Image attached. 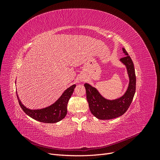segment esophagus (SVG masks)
Returning a JSON list of instances; mask_svg holds the SVG:
<instances>
[{"mask_svg":"<svg viewBox=\"0 0 160 160\" xmlns=\"http://www.w3.org/2000/svg\"><path fill=\"white\" fill-rule=\"evenodd\" d=\"M81 81H83V79H82V80H81ZM83 81H84V80H83Z\"/></svg>","mask_w":160,"mask_h":160,"instance_id":"1","label":"esophagus"}]
</instances>
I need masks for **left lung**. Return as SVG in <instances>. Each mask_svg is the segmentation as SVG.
Here are the masks:
<instances>
[{
    "label": "left lung",
    "mask_w": 160,
    "mask_h": 160,
    "mask_svg": "<svg viewBox=\"0 0 160 160\" xmlns=\"http://www.w3.org/2000/svg\"><path fill=\"white\" fill-rule=\"evenodd\" d=\"M125 55L120 61L125 66L129 77V84L124 94L115 99L105 98L99 91L89 83H85L87 99L91 113L99 119L108 120L118 118L128 109L135 93L136 77L133 62L125 49L122 48Z\"/></svg>",
    "instance_id": "1"
}]
</instances>
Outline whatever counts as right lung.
<instances>
[{"instance_id": "1", "label": "right lung", "mask_w": 160, "mask_h": 160, "mask_svg": "<svg viewBox=\"0 0 160 160\" xmlns=\"http://www.w3.org/2000/svg\"><path fill=\"white\" fill-rule=\"evenodd\" d=\"M75 87V84L70 86L69 88L65 90L60 96V98L54 103L48 106V107L41 109H32L27 108L21 102L18 95L17 91V95L19 105H20L24 112L27 115L38 121V122L46 123H54L60 122L66 116L67 113V103H68V101L72 93H73Z\"/></svg>"}]
</instances>
